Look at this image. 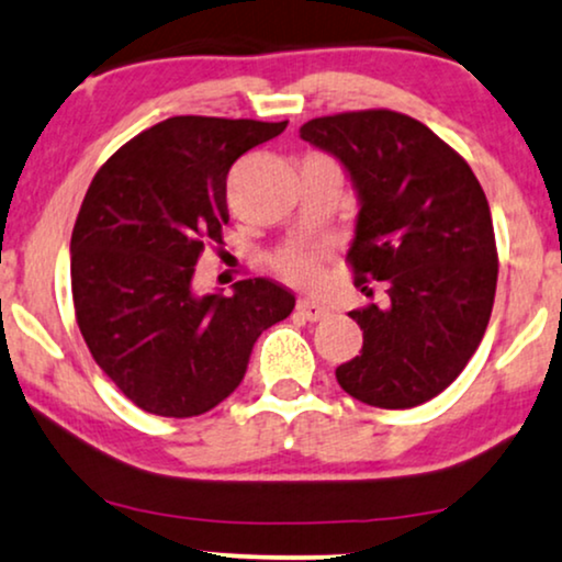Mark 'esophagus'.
<instances>
[{
	"instance_id": "esophagus-1",
	"label": "esophagus",
	"mask_w": 562,
	"mask_h": 562,
	"mask_svg": "<svg viewBox=\"0 0 562 562\" xmlns=\"http://www.w3.org/2000/svg\"><path fill=\"white\" fill-rule=\"evenodd\" d=\"M296 310H300V313L307 317V321H313V323L328 315V307H325V304L315 302V300H307V296H304V300H300V304H296Z\"/></svg>"
}]
</instances>
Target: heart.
<instances>
[{
    "label": "heart",
    "instance_id": "heart-1",
    "mask_svg": "<svg viewBox=\"0 0 562 562\" xmlns=\"http://www.w3.org/2000/svg\"><path fill=\"white\" fill-rule=\"evenodd\" d=\"M276 266H279V270L289 281L304 283V286L315 283L317 276H321L317 252H313V249H286V252L276 260Z\"/></svg>",
    "mask_w": 562,
    "mask_h": 562
}]
</instances>
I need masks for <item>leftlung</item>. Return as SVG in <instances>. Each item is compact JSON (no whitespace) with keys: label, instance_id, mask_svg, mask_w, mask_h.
<instances>
[{"label":"left lung","instance_id":"left-lung-1","mask_svg":"<svg viewBox=\"0 0 562 562\" xmlns=\"http://www.w3.org/2000/svg\"><path fill=\"white\" fill-rule=\"evenodd\" d=\"M300 137L344 166L357 192L346 260L385 302L349 313L362 351L336 380L380 408H412L461 375L487 330L497 249L487 198L469 164L412 116L372 109L310 120Z\"/></svg>","mask_w":562,"mask_h":562}]
</instances>
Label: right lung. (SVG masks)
<instances>
[{"label":"right lung","instance_id":"1","mask_svg":"<svg viewBox=\"0 0 562 562\" xmlns=\"http://www.w3.org/2000/svg\"><path fill=\"white\" fill-rule=\"evenodd\" d=\"M286 122L171 116L101 166L72 228L80 334L114 385L158 417H198L245 378L262 330L292 315L294 294L268 279L234 292L192 286L205 245L228 221L226 175Z\"/></svg>","mask_w":562,"mask_h":562}]
</instances>
